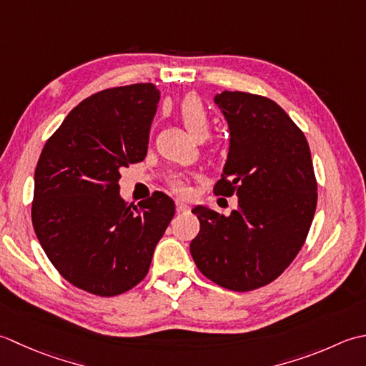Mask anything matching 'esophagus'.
<instances>
[{
    "label": "esophagus",
    "instance_id": "esophagus-1",
    "mask_svg": "<svg viewBox=\"0 0 366 366\" xmlns=\"http://www.w3.org/2000/svg\"><path fill=\"white\" fill-rule=\"evenodd\" d=\"M175 205H177V212H188L189 210V205L184 202L182 199H177L175 200Z\"/></svg>",
    "mask_w": 366,
    "mask_h": 366
}]
</instances>
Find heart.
I'll return each instance as SVG.
<instances>
[{
    "mask_svg": "<svg viewBox=\"0 0 366 366\" xmlns=\"http://www.w3.org/2000/svg\"><path fill=\"white\" fill-rule=\"evenodd\" d=\"M178 117L194 139H205L210 132V117H208L204 102L197 96H186L178 107ZM169 184L175 192L183 194L188 191V184H186V178L183 175L170 177Z\"/></svg>",
    "mask_w": 366,
    "mask_h": 366,
    "instance_id": "obj_1",
    "label": "heart"
}]
</instances>
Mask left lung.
Wrapping results in <instances>:
<instances>
[{
  "label": "left lung",
  "instance_id": "8db88e82",
  "mask_svg": "<svg viewBox=\"0 0 366 366\" xmlns=\"http://www.w3.org/2000/svg\"><path fill=\"white\" fill-rule=\"evenodd\" d=\"M214 104L229 126V153L214 194L238 197L229 216L197 205L189 244L208 280L237 292L262 287L286 270L308 235L317 184L303 132L277 102L221 92Z\"/></svg>",
  "mask_w": 366,
  "mask_h": 366
}]
</instances>
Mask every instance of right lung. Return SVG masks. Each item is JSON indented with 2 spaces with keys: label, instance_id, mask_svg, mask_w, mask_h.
Wrapping results in <instances>:
<instances>
[{
  "label": "right lung",
  "instance_id": "obj_1",
  "mask_svg": "<svg viewBox=\"0 0 366 366\" xmlns=\"http://www.w3.org/2000/svg\"><path fill=\"white\" fill-rule=\"evenodd\" d=\"M153 84L109 88L74 107L34 172L33 227L61 277L112 297L145 278L175 204L156 191L140 207L120 196V170L145 159L158 109Z\"/></svg>",
  "mask_w": 366,
  "mask_h": 366
}]
</instances>
